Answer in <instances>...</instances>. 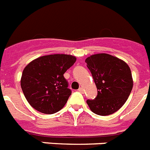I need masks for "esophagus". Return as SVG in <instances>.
I'll return each mask as SVG.
<instances>
[{
  "label": "esophagus",
  "mask_w": 150,
  "mask_h": 150,
  "mask_svg": "<svg viewBox=\"0 0 150 150\" xmlns=\"http://www.w3.org/2000/svg\"><path fill=\"white\" fill-rule=\"evenodd\" d=\"M78 91H79V92H80V93H83V87H80V89H78Z\"/></svg>",
  "instance_id": "34e87169"
}]
</instances>
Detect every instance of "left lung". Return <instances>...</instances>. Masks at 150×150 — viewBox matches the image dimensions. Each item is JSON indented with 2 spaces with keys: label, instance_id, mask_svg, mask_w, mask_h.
I'll list each match as a JSON object with an SVG mask.
<instances>
[{
  "label": "left lung",
  "instance_id": "left-lung-1",
  "mask_svg": "<svg viewBox=\"0 0 150 150\" xmlns=\"http://www.w3.org/2000/svg\"><path fill=\"white\" fill-rule=\"evenodd\" d=\"M85 62L96 86V97L86 103L93 113L102 116L112 115L123 106L133 88L129 66L125 61L108 54L88 57Z\"/></svg>",
  "mask_w": 150,
  "mask_h": 150
}]
</instances>
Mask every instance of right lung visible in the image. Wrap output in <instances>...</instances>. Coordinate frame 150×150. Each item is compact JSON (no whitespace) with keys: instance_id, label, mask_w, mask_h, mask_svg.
Instances as JSON below:
<instances>
[{"instance_id":"1","label":"right lung","mask_w":150,"mask_h":150,"mask_svg":"<svg viewBox=\"0 0 150 150\" xmlns=\"http://www.w3.org/2000/svg\"><path fill=\"white\" fill-rule=\"evenodd\" d=\"M76 61L72 55L50 54L38 57L25 67L20 84L33 108L48 115L63 108L71 95L64 74Z\"/></svg>"}]
</instances>
